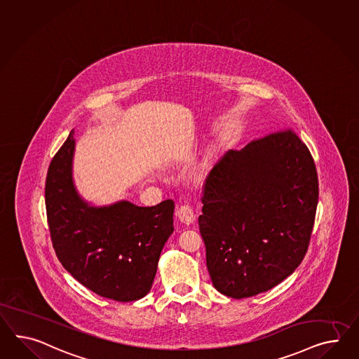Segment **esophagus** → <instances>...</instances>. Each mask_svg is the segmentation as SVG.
<instances>
[{"label": "esophagus", "mask_w": 359, "mask_h": 359, "mask_svg": "<svg viewBox=\"0 0 359 359\" xmlns=\"http://www.w3.org/2000/svg\"><path fill=\"white\" fill-rule=\"evenodd\" d=\"M175 215L186 225H190V224H193L194 221H195V213H194L193 207L189 205V204H181L177 208Z\"/></svg>", "instance_id": "esophagus-1"}]
</instances>
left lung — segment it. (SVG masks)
I'll return each mask as SVG.
<instances>
[{
	"label": "left lung",
	"mask_w": 359,
	"mask_h": 359,
	"mask_svg": "<svg viewBox=\"0 0 359 359\" xmlns=\"http://www.w3.org/2000/svg\"><path fill=\"white\" fill-rule=\"evenodd\" d=\"M318 198L311 152L293 130L226 152L205 181L199 216L221 294L248 298L290 276L307 252Z\"/></svg>",
	"instance_id": "1"
}]
</instances>
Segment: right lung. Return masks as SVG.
Masks as SVG:
<instances>
[{"mask_svg": "<svg viewBox=\"0 0 359 359\" xmlns=\"http://www.w3.org/2000/svg\"><path fill=\"white\" fill-rule=\"evenodd\" d=\"M74 146L72 130L46 175V217L55 255L93 293L118 302L140 299L152 286L161 250L175 230V202L88 205L74 187Z\"/></svg>", "mask_w": 359, "mask_h": 359, "instance_id": "obj_1", "label": "right lung"}]
</instances>
